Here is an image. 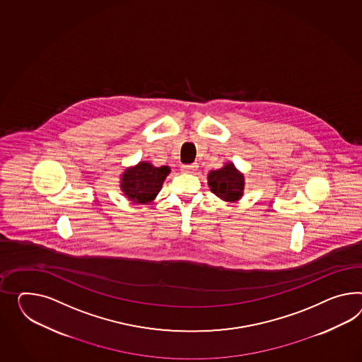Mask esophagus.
Here are the masks:
<instances>
[{"label":"esophagus","instance_id":"esophagus-1","mask_svg":"<svg viewBox=\"0 0 362 362\" xmlns=\"http://www.w3.org/2000/svg\"><path fill=\"white\" fill-rule=\"evenodd\" d=\"M197 168H198L197 164H187V165H182L181 170H182L184 173H194L195 170H197Z\"/></svg>","mask_w":362,"mask_h":362}]
</instances>
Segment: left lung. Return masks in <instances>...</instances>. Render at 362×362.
<instances>
[{"label": "left lung", "mask_w": 362, "mask_h": 362, "mask_svg": "<svg viewBox=\"0 0 362 362\" xmlns=\"http://www.w3.org/2000/svg\"><path fill=\"white\" fill-rule=\"evenodd\" d=\"M207 184L218 198L233 204L244 194L245 178L232 163H226L221 169L209 172Z\"/></svg>", "instance_id": "8db88e82"}]
</instances>
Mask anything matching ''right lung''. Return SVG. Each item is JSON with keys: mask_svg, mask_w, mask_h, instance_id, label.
Returning <instances> with one entry per match:
<instances>
[{"mask_svg": "<svg viewBox=\"0 0 362 362\" xmlns=\"http://www.w3.org/2000/svg\"><path fill=\"white\" fill-rule=\"evenodd\" d=\"M169 173L170 168L168 165L153 167L148 161H140L136 165L123 170L119 187L123 195L127 197L131 202L151 204L161 190Z\"/></svg>", "mask_w": 362, "mask_h": 362, "instance_id": "1", "label": "right lung"}]
</instances>
